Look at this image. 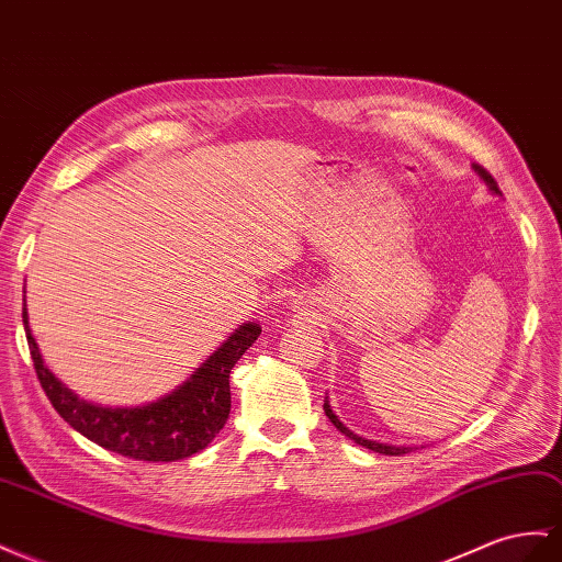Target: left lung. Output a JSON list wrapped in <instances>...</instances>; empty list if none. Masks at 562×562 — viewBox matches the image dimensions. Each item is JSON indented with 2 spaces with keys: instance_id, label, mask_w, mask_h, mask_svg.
<instances>
[{
  "instance_id": "1",
  "label": "left lung",
  "mask_w": 562,
  "mask_h": 562,
  "mask_svg": "<svg viewBox=\"0 0 562 562\" xmlns=\"http://www.w3.org/2000/svg\"><path fill=\"white\" fill-rule=\"evenodd\" d=\"M475 172L484 179V184H487L494 193H502L498 191V187H496V181H494V177L482 168V165H475ZM324 412H326V416L330 418V423L333 426H336L345 437H350V439H355L357 445H361V447H367V449H371V451H378V453H385V457H402V453H408L412 451L414 447H392V445H381V442H371V439H363V437H359V435H355L352 430H347L342 423L338 420V416L330 412V406H328V402H324Z\"/></svg>"
}]
</instances>
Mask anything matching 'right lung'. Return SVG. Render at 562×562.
Segmentation results:
<instances>
[{
  "instance_id": "1",
  "label": "right lung",
  "mask_w": 562,
  "mask_h": 562,
  "mask_svg": "<svg viewBox=\"0 0 562 562\" xmlns=\"http://www.w3.org/2000/svg\"><path fill=\"white\" fill-rule=\"evenodd\" d=\"M23 326L40 385L58 416L103 449L115 451L120 457L154 463L189 459L215 439L232 412L229 373L262 333L260 324H244L168 397L146 406L113 408L80 400L44 367L37 342L27 326L25 307Z\"/></svg>"
}]
</instances>
